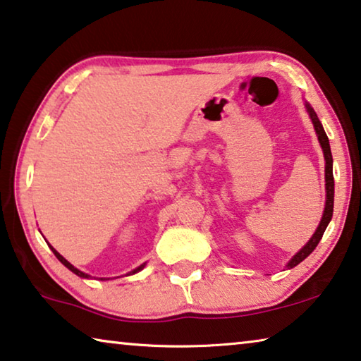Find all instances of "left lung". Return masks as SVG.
<instances>
[{"instance_id":"left-lung-1","label":"left lung","mask_w":361,"mask_h":361,"mask_svg":"<svg viewBox=\"0 0 361 361\" xmlns=\"http://www.w3.org/2000/svg\"><path fill=\"white\" fill-rule=\"evenodd\" d=\"M308 114H310V118L313 122V127H314V131H317L318 135V140H319V145H322L323 147V154H324V160H326V207H324V214H323V219L322 221H319V225L317 228V231H314V234L312 236L310 241H308L304 247H302L299 252H297L293 260H290L288 263L289 268H294L295 265H299V263L302 260H305L308 255H310L314 247H317L318 243L322 241L323 234H324V230L326 226L329 225L331 219H333V209H334V176H333V154H331V147H329V140L328 136H326L324 133V128L322 122H319V118L317 116V112L313 111V109L310 107V104H305Z\"/></svg>"}]
</instances>
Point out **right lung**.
Segmentation results:
<instances>
[{"mask_svg": "<svg viewBox=\"0 0 361 361\" xmlns=\"http://www.w3.org/2000/svg\"><path fill=\"white\" fill-rule=\"evenodd\" d=\"M49 247H51V245H49ZM51 250H53V252H54V255L57 257V260H59L61 263H62V265H66L67 268H68V270H71V271H73V273H75L77 274V276H80V278H90V274H87V273H83V271H80V270H77V268L75 267H73V265H71V263H68L66 259H64V257H62L59 252H57V250H54L53 247H51ZM142 267H145V265H141V267H138V268H136V270H133V271H131V273H136V271H140L141 270V268ZM102 279V278H101Z\"/></svg>", "mask_w": 361, "mask_h": 361, "instance_id": "obj_1", "label": "right lung"}]
</instances>
